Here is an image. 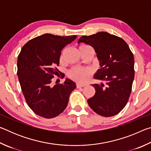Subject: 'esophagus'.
Listing matches in <instances>:
<instances>
[{"mask_svg":"<svg viewBox=\"0 0 151 151\" xmlns=\"http://www.w3.org/2000/svg\"><path fill=\"white\" fill-rule=\"evenodd\" d=\"M85 86L84 85H81V84H76V88H81V87H83V86Z\"/></svg>","mask_w":151,"mask_h":151,"instance_id":"1","label":"esophagus"}]
</instances>
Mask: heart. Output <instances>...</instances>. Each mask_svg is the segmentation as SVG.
<instances>
[{
  "instance_id": "heart-1",
  "label": "heart",
  "mask_w": 151,
  "mask_h": 151,
  "mask_svg": "<svg viewBox=\"0 0 151 151\" xmlns=\"http://www.w3.org/2000/svg\"><path fill=\"white\" fill-rule=\"evenodd\" d=\"M84 46V45H81ZM92 71L89 68L76 67L73 68L68 72V76L80 83H83L87 81L89 76L91 75Z\"/></svg>"
}]
</instances>
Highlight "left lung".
<instances>
[{
  "instance_id": "left-lung-1",
  "label": "left lung",
  "mask_w": 151,
  "mask_h": 151,
  "mask_svg": "<svg viewBox=\"0 0 151 151\" xmlns=\"http://www.w3.org/2000/svg\"><path fill=\"white\" fill-rule=\"evenodd\" d=\"M94 48L101 68L94 78L103 83L94 84L96 93L88 99L91 108L99 115L109 117L119 113L126 105L134 77V56L124 40L106 32L83 36L78 43Z\"/></svg>"
}]
</instances>
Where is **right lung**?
<instances>
[{
	"label": "right lung",
	"instance_id": "obj_1",
	"mask_svg": "<svg viewBox=\"0 0 151 151\" xmlns=\"http://www.w3.org/2000/svg\"><path fill=\"white\" fill-rule=\"evenodd\" d=\"M76 35L45 34L29 40L18 57L17 75L27 103L40 116L51 119L66 109L75 82L66 78L63 84L51 85L59 70L61 50L76 39Z\"/></svg>",
	"mask_w": 151,
	"mask_h": 151
}]
</instances>
